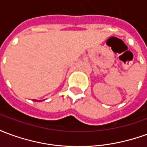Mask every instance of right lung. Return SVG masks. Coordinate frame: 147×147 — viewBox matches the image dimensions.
<instances>
[{
    "mask_svg": "<svg viewBox=\"0 0 147 147\" xmlns=\"http://www.w3.org/2000/svg\"><path fill=\"white\" fill-rule=\"evenodd\" d=\"M34 102H36V101L37 102H39V101H38V100H34Z\"/></svg>",
    "mask_w": 147,
    "mask_h": 147,
    "instance_id": "right-lung-1",
    "label": "right lung"
}]
</instances>
